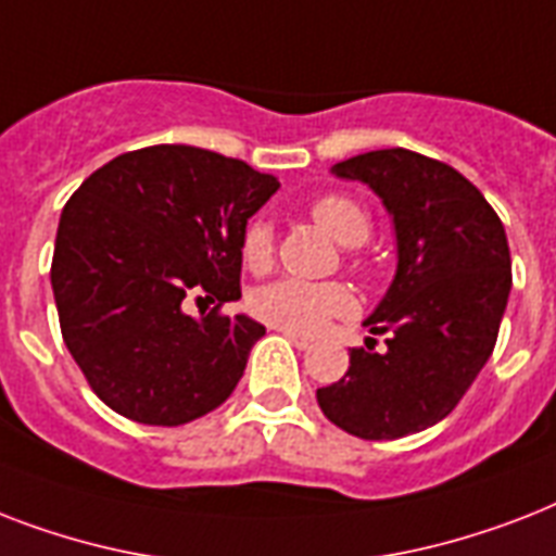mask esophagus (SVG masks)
<instances>
[{"label": "esophagus", "instance_id": "obj_1", "mask_svg": "<svg viewBox=\"0 0 556 556\" xmlns=\"http://www.w3.org/2000/svg\"><path fill=\"white\" fill-rule=\"evenodd\" d=\"M282 334H286V338L291 340L296 349H312L314 346V338H308V334H296V331H286V329H282Z\"/></svg>", "mask_w": 556, "mask_h": 556}]
</instances>
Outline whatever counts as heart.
Instances as JSON below:
<instances>
[{
    "instance_id": "obj_1",
    "label": "heart",
    "mask_w": 556,
    "mask_h": 556,
    "mask_svg": "<svg viewBox=\"0 0 556 556\" xmlns=\"http://www.w3.org/2000/svg\"><path fill=\"white\" fill-rule=\"evenodd\" d=\"M312 218L334 239L355 248L369 236V216L357 201L346 195H323L312 204ZM244 265L265 270L274 262V230L268 222H251L242 236ZM253 314L274 329L286 331H320L334 317H346L355 308V300L340 282H305V279H277L256 288L251 294Z\"/></svg>"
}]
</instances>
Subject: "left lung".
<instances>
[{
    "instance_id": "8db88e82",
    "label": "left lung",
    "mask_w": 556,
    "mask_h": 556,
    "mask_svg": "<svg viewBox=\"0 0 556 556\" xmlns=\"http://www.w3.org/2000/svg\"><path fill=\"white\" fill-rule=\"evenodd\" d=\"M331 173L369 187L395 227V277L364 320L387 349L349 352L317 389L323 415L366 441L404 439L447 418L488 364L510 294L500 216L458 169L409 150H375Z\"/></svg>"
}]
</instances>
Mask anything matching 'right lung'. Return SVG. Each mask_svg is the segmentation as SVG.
<instances>
[{"instance_id": "add662e5", "label": "right lung", "mask_w": 556, "mask_h": 556, "mask_svg": "<svg viewBox=\"0 0 556 556\" xmlns=\"http://www.w3.org/2000/svg\"><path fill=\"white\" fill-rule=\"evenodd\" d=\"M277 190L244 161L185 143L124 152L77 187L56 227L51 288L65 346L103 404L178 427L230 397L265 326L192 317L185 303L242 296L248 218Z\"/></svg>"}]
</instances>
